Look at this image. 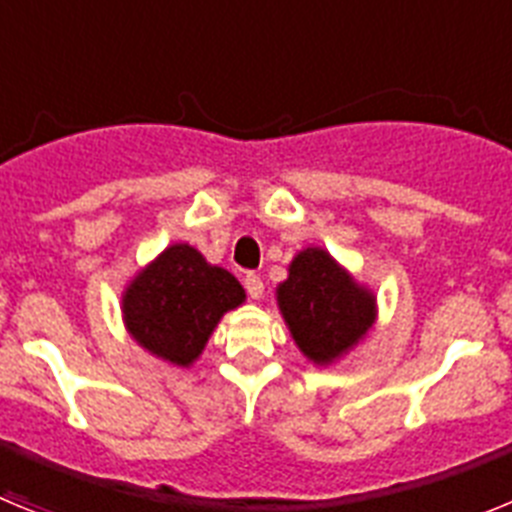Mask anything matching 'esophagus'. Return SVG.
I'll list each match as a JSON object with an SVG mask.
<instances>
[{"label":"esophagus","mask_w":512,"mask_h":512,"mask_svg":"<svg viewBox=\"0 0 512 512\" xmlns=\"http://www.w3.org/2000/svg\"><path fill=\"white\" fill-rule=\"evenodd\" d=\"M243 284H246L248 297H251V300H259V297L264 295V279H261L259 274H246Z\"/></svg>","instance_id":"esophagus-1"}]
</instances>
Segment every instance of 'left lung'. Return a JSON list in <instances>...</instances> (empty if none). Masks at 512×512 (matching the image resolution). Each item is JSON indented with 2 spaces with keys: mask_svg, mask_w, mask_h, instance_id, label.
<instances>
[{
  "mask_svg": "<svg viewBox=\"0 0 512 512\" xmlns=\"http://www.w3.org/2000/svg\"><path fill=\"white\" fill-rule=\"evenodd\" d=\"M277 307L289 336L315 366L348 356L377 323V295L325 248L307 246L287 266Z\"/></svg>",
  "mask_w": 512,
  "mask_h": 512,
  "instance_id": "1",
  "label": "left lung"
}]
</instances>
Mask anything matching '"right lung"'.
Returning a JSON list of instances; mask_svg holds the SVG:
<instances>
[{"instance_id": "1", "label": "right lung", "mask_w": 512, "mask_h": 512, "mask_svg": "<svg viewBox=\"0 0 512 512\" xmlns=\"http://www.w3.org/2000/svg\"><path fill=\"white\" fill-rule=\"evenodd\" d=\"M246 302V289L189 243H171L122 289V323L140 348L171 366L200 359L225 312Z\"/></svg>"}]
</instances>
